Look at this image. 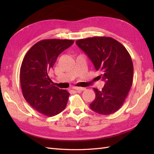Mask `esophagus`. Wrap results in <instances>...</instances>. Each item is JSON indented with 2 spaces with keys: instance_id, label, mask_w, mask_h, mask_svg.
<instances>
[{
  "instance_id": "esophagus-1",
  "label": "esophagus",
  "mask_w": 154,
  "mask_h": 154,
  "mask_svg": "<svg viewBox=\"0 0 154 154\" xmlns=\"http://www.w3.org/2000/svg\"><path fill=\"white\" fill-rule=\"evenodd\" d=\"M72 89L74 90H76L77 91H83L85 90V88H83V87H72Z\"/></svg>"
}]
</instances>
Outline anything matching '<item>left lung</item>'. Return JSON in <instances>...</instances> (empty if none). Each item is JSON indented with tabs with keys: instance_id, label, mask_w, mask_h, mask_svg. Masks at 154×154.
Here are the masks:
<instances>
[{
	"instance_id": "left-lung-1",
	"label": "left lung",
	"mask_w": 154,
	"mask_h": 154,
	"mask_svg": "<svg viewBox=\"0 0 154 154\" xmlns=\"http://www.w3.org/2000/svg\"><path fill=\"white\" fill-rule=\"evenodd\" d=\"M76 44L100 72L98 77L105 81L101 91L93 89L95 99L90 108L103 115L114 113L123 105L132 85L134 67L128 51L110 37L80 39Z\"/></svg>"
}]
</instances>
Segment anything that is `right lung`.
<instances>
[{"label":"right lung","instance_id":"add662e5","mask_svg":"<svg viewBox=\"0 0 154 154\" xmlns=\"http://www.w3.org/2000/svg\"><path fill=\"white\" fill-rule=\"evenodd\" d=\"M72 40L50 39L37 42L26 54L20 67V84L25 100L47 116L60 114L66 107L69 93L51 84L48 72Z\"/></svg>","mask_w":154,"mask_h":154}]
</instances>
